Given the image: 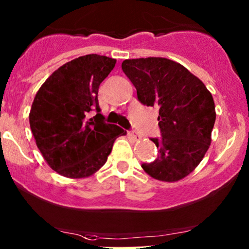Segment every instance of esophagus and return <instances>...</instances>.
Segmentation results:
<instances>
[{"label": "esophagus", "mask_w": 249, "mask_h": 249, "mask_svg": "<svg viewBox=\"0 0 249 249\" xmlns=\"http://www.w3.org/2000/svg\"><path fill=\"white\" fill-rule=\"evenodd\" d=\"M129 136H131L134 140H136V141L142 139V136H141L139 133H135V131H129Z\"/></svg>", "instance_id": "esophagus-1"}]
</instances>
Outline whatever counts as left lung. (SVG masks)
Here are the masks:
<instances>
[{
    "label": "left lung",
    "mask_w": 249,
    "mask_h": 249,
    "mask_svg": "<svg viewBox=\"0 0 249 249\" xmlns=\"http://www.w3.org/2000/svg\"><path fill=\"white\" fill-rule=\"evenodd\" d=\"M122 70L143 105L159 108L161 139H151L158 157L142 164L153 179L176 182L203 159L216 121L213 98L201 79L165 57L124 60Z\"/></svg>",
    "instance_id": "left-lung-1"
}]
</instances>
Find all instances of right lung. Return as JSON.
<instances>
[{"instance_id":"obj_1","label":"right lung","mask_w":249,"mask_h":249,"mask_svg":"<svg viewBox=\"0 0 249 249\" xmlns=\"http://www.w3.org/2000/svg\"><path fill=\"white\" fill-rule=\"evenodd\" d=\"M115 59L89 54L70 61L46 79L31 107L30 127L52 170L70 179L92 176L105 164L119 136L127 134L105 124L98 104L100 83ZM96 108L91 119L87 114Z\"/></svg>"}]
</instances>
